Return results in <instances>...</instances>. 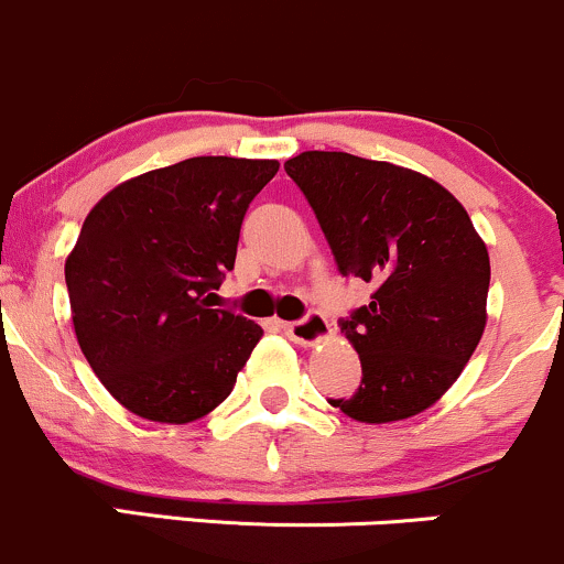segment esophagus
I'll return each instance as SVG.
<instances>
[{"label":"esophagus","instance_id":"obj_1","mask_svg":"<svg viewBox=\"0 0 564 564\" xmlns=\"http://www.w3.org/2000/svg\"><path fill=\"white\" fill-rule=\"evenodd\" d=\"M284 333H288L295 344L314 346L330 333V325H327V319L319 312H308L299 322H284Z\"/></svg>","mask_w":564,"mask_h":564}]
</instances>
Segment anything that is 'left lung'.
<instances>
[{
    "label": "left lung",
    "instance_id": "1",
    "mask_svg": "<svg viewBox=\"0 0 564 564\" xmlns=\"http://www.w3.org/2000/svg\"><path fill=\"white\" fill-rule=\"evenodd\" d=\"M284 170L312 205L340 274L372 284L370 303L340 319L362 383L330 404L362 423L423 413L485 333L490 258L469 213L426 175L346 151H303Z\"/></svg>",
    "mask_w": 564,
    "mask_h": 564
}]
</instances>
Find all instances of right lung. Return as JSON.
I'll return each instance as SVG.
<instances>
[{
    "mask_svg": "<svg viewBox=\"0 0 564 564\" xmlns=\"http://www.w3.org/2000/svg\"><path fill=\"white\" fill-rule=\"evenodd\" d=\"M276 160L192 156L111 188L66 258L74 333L130 413L188 423L231 394L261 325L210 308Z\"/></svg>",
    "mask_w": 564,
    "mask_h": 564,
    "instance_id": "1",
    "label": "right lung"
}]
</instances>
